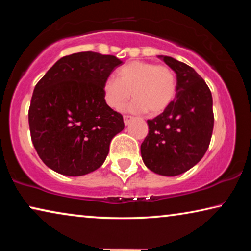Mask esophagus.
<instances>
[{
  "instance_id": "1",
  "label": "esophagus",
  "mask_w": 251,
  "mask_h": 251,
  "mask_svg": "<svg viewBox=\"0 0 251 251\" xmlns=\"http://www.w3.org/2000/svg\"><path fill=\"white\" fill-rule=\"evenodd\" d=\"M133 118L131 115H128V114H126L125 116H123V120H125V125H129L130 122H131V120H132Z\"/></svg>"
}]
</instances>
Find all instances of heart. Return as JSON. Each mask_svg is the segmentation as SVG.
Masks as SVG:
<instances>
[{"label": "heart", "instance_id": "heart-1", "mask_svg": "<svg viewBox=\"0 0 251 251\" xmlns=\"http://www.w3.org/2000/svg\"><path fill=\"white\" fill-rule=\"evenodd\" d=\"M102 84L104 99L109 107L121 111L131 97L132 111L159 114L177 94V78L173 68L152 61L133 60L123 65Z\"/></svg>", "mask_w": 251, "mask_h": 251}]
</instances>
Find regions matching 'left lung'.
Segmentation results:
<instances>
[{
	"label": "left lung",
	"mask_w": 251,
	"mask_h": 251,
	"mask_svg": "<svg viewBox=\"0 0 251 251\" xmlns=\"http://www.w3.org/2000/svg\"><path fill=\"white\" fill-rule=\"evenodd\" d=\"M162 59L176 73L177 94L163 113L147 120L149 133L140 152L153 173L177 176L194 167L207 152L214 130L212 96L191 66L168 56Z\"/></svg>",
	"instance_id": "1"
}]
</instances>
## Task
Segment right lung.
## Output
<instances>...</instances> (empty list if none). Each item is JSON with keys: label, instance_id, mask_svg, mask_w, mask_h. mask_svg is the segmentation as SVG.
I'll return each mask as SVG.
<instances>
[{"label": "right lung", "instance_id": "obj_1", "mask_svg": "<svg viewBox=\"0 0 251 251\" xmlns=\"http://www.w3.org/2000/svg\"><path fill=\"white\" fill-rule=\"evenodd\" d=\"M121 64L112 54L73 53L60 58L37 82L28 109L30 138L50 169L82 176L104 163L125 122L106 104L102 84Z\"/></svg>", "mask_w": 251, "mask_h": 251}]
</instances>
